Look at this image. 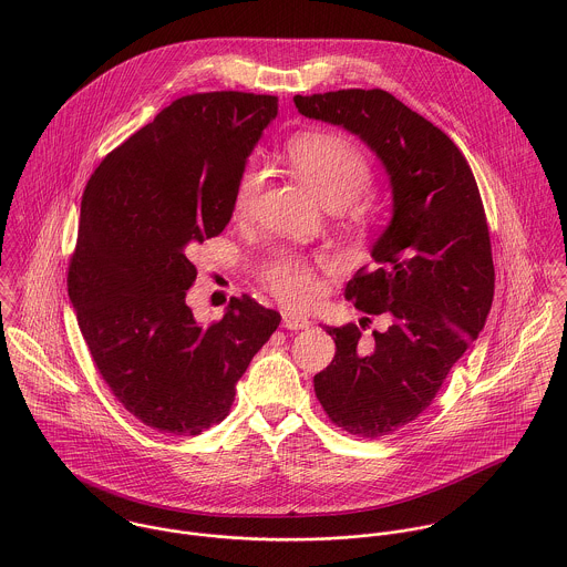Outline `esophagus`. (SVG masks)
<instances>
[{"label": "esophagus", "mask_w": 567, "mask_h": 567, "mask_svg": "<svg viewBox=\"0 0 567 567\" xmlns=\"http://www.w3.org/2000/svg\"><path fill=\"white\" fill-rule=\"evenodd\" d=\"M281 323L286 329H308L312 321L308 317H301V315H295V312H284L281 315Z\"/></svg>", "instance_id": "1"}]
</instances>
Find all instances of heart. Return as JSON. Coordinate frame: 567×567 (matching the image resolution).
<instances>
[{
    "label": "heart",
    "instance_id": "heart-1",
    "mask_svg": "<svg viewBox=\"0 0 567 567\" xmlns=\"http://www.w3.org/2000/svg\"><path fill=\"white\" fill-rule=\"evenodd\" d=\"M286 159L292 169L312 187L324 207H347L355 200L371 181V165L362 151L342 135L312 131L297 135L286 146ZM259 169L248 167L240 176L234 194V214L248 212L257 189ZM268 281L272 290L290 306H310L319 295V284L308 266L299 259L284 255L270 270Z\"/></svg>",
    "mask_w": 567,
    "mask_h": 567
}]
</instances>
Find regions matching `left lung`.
<instances>
[{
    "label": "left lung",
    "instance_id": "1",
    "mask_svg": "<svg viewBox=\"0 0 567 567\" xmlns=\"http://www.w3.org/2000/svg\"><path fill=\"white\" fill-rule=\"evenodd\" d=\"M295 104L360 137L389 176L393 216L371 248L375 264L344 288L360 312L386 327L369 344L358 324L324 327L336 355L315 375L338 427L384 436L432 404L485 327L495 284L485 207L456 144L389 91L340 89L295 95Z\"/></svg>",
    "mask_w": 567,
    "mask_h": 567
}]
</instances>
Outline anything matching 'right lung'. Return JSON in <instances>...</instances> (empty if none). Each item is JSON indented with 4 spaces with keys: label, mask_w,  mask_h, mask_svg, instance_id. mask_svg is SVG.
<instances>
[{
    "label": "right lung",
    "mask_w": 567,
    "mask_h": 567,
    "mask_svg": "<svg viewBox=\"0 0 567 567\" xmlns=\"http://www.w3.org/2000/svg\"><path fill=\"white\" fill-rule=\"evenodd\" d=\"M275 115V95H183L84 187L70 301L102 380L163 434L220 423L281 321L246 295L218 323H198L185 303L196 279L189 252L229 225L246 159Z\"/></svg>",
    "instance_id": "add662e5"
}]
</instances>
